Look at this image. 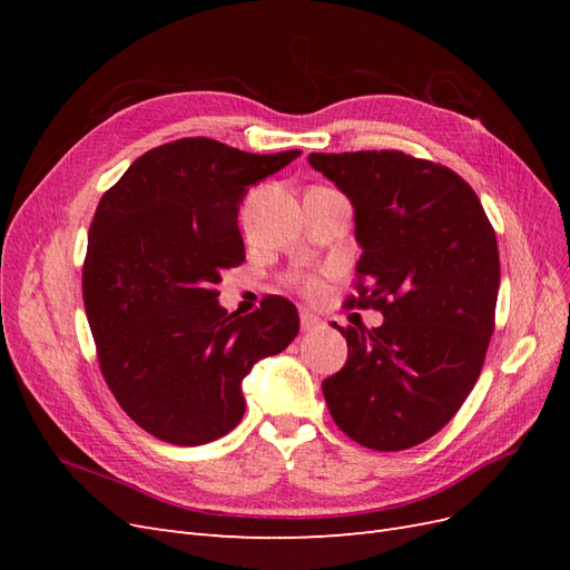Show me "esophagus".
Returning a JSON list of instances; mask_svg holds the SVG:
<instances>
[{
  "instance_id": "34e87169",
  "label": "esophagus",
  "mask_w": 570,
  "mask_h": 570,
  "mask_svg": "<svg viewBox=\"0 0 570 570\" xmlns=\"http://www.w3.org/2000/svg\"><path fill=\"white\" fill-rule=\"evenodd\" d=\"M299 325H302V333H312V331H316V327H321V321L314 314H308L306 308H302V312H299Z\"/></svg>"
}]
</instances>
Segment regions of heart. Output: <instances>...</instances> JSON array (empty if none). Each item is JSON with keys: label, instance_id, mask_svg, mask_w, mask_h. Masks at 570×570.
Listing matches in <instances>:
<instances>
[{"label": "heart", "instance_id": "1", "mask_svg": "<svg viewBox=\"0 0 570 570\" xmlns=\"http://www.w3.org/2000/svg\"><path fill=\"white\" fill-rule=\"evenodd\" d=\"M289 283L295 285V287H299L302 292H306V295H314V292H318V287H321L316 275H306V273L289 275Z\"/></svg>", "mask_w": 570, "mask_h": 570}]
</instances>
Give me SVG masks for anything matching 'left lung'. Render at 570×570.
I'll return each mask as SVG.
<instances>
[{"instance_id":"obj_1","label":"left lung","mask_w":570,"mask_h":570,"mask_svg":"<svg viewBox=\"0 0 570 570\" xmlns=\"http://www.w3.org/2000/svg\"><path fill=\"white\" fill-rule=\"evenodd\" d=\"M354 204L356 295L383 325H347V364L323 381L344 435L402 452L454 419L494 333L499 249L473 187L452 168L396 149L308 154Z\"/></svg>"}]
</instances>
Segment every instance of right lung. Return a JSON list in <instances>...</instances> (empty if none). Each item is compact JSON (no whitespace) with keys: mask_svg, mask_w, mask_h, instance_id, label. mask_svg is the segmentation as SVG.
I'll return each mask as SVG.
<instances>
[{"mask_svg":"<svg viewBox=\"0 0 570 570\" xmlns=\"http://www.w3.org/2000/svg\"><path fill=\"white\" fill-rule=\"evenodd\" d=\"M299 154L183 137L145 151L101 195L82 264L85 314L111 394L149 435L197 446L230 433L245 413L243 377L299 333L285 297L237 316L214 289L245 262L237 212L247 187Z\"/></svg>","mask_w":570,"mask_h":570,"instance_id":"right-lung-1","label":"right lung"}]
</instances>
